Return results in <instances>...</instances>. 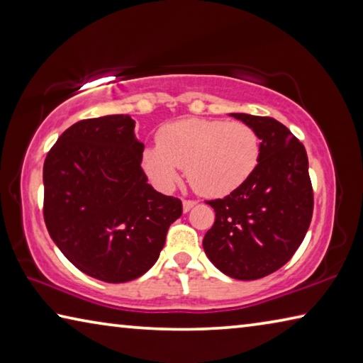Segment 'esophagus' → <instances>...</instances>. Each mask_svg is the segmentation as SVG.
<instances>
[{
    "label": "esophagus",
    "mask_w": 363,
    "mask_h": 363,
    "mask_svg": "<svg viewBox=\"0 0 363 363\" xmlns=\"http://www.w3.org/2000/svg\"><path fill=\"white\" fill-rule=\"evenodd\" d=\"M196 205V201H194V200H184L182 201V210H184V213H187V211H190L192 210V208Z\"/></svg>",
    "instance_id": "1"
}]
</instances>
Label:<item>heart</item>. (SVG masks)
I'll use <instances>...</instances> for the list:
<instances>
[{
    "label": "heart",
    "mask_w": 363,
    "mask_h": 363,
    "mask_svg": "<svg viewBox=\"0 0 363 363\" xmlns=\"http://www.w3.org/2000/svg\"><path fill=\"white\" fill-rule=\"evenodd\" d=\"M158 145L147 147L144 169L155 186L169 189L179 168L196 192L224 196L248 179L259 162V136L247 123L184 118L158 131Z\"/></svg>",
    "instance_id": "heart-1"
}]
</instances>
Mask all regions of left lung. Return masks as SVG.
<instances>
[{
  "label": "left lung",
  "instance_id": "obj_1",
  "mask_svg": "<svg viewBox=\"0 0 363 363\" xmlns=\"http://www.w3.org/2000/svg\"><path fill=\"white\" fill-rule=\"evenodd\" d=\"M261 139L259 162L240 187L211 200L216 219L203 250L220 272L256 280L291 259L309 229L314 194L304 145L270 116L230 113Z\"/></svg>",
  "mask_w": 363,
  "mask_h": 363
}]
</instances>
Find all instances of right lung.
Returning a JSON list of instances; mask_svg holds the SVG:
<instances>
[{
  "label": "right lung",
  "mask_w": 363,
  "mask_h": 363,
  "mask_svg": "<svg viewBox=\"0 0 363 363\" xmlns=\"http://www.w3.org/2000/svg\"><path fill=\"white\" fill-rule=\"evenodd\" d=\"M134 126L128 115L78 121L43 167L49 235L73 266L107 284L145 274L182 214L179 199L147 184Z\"/></svg>",
  "instance_id": "right-lung-1"
}]
</instances>
